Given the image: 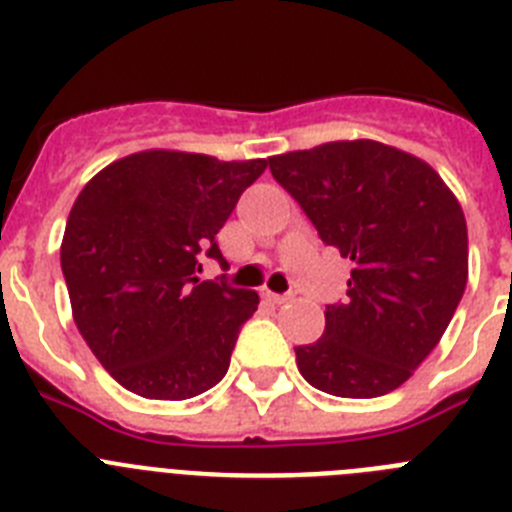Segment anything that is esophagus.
<instances>
[{
  "mask_svg": "<svg viewBox=\"0 0 512 512\" xmlns=\"http://www.w3.org/2000/svg\"><path fill=\"white\" fill-rule=\"evenodd\" d=\"M261 297H266L274 305H284V302L295 300V292H284V295H277V292H271V289H261Z\"/></svg>",
  "mask_w": 512,
  "mask_h": 512,
  "instance_id": "34e87169",
  "label": "esophagus"
}]
</instances>
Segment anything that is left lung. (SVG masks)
Listing matches in <instances>:
<instances>
[{
  "instance_id": "left-lung-1",
  "label": "left lung",
  "mask_w": 512,
  "mask_h": 512,
  "mask_svg": "<svg viewBox=\"0 0 512 512\" xmlns=\"http://www.w3.org/2000/svg\"><path fill=\"white\" fill-rule=\"evenodd\" d=\"M320 241L351 259L346 300L320 341L297 346L328 395L379 397L408 382L449 328L469 271L467 220L431 166L377 140H336L269 158Z\"/></svg>"
}]
</instances>
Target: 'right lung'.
Instances as JSON below:
<instances>
[{
	"mask_svg": "<svg viewBox=\"0 0 512 512\" xmlns=\"http://www.w3.org/2000/svg\"><path fill=\"white\" fill-rule=\"evenodd\" d=\"M266 158L140 151L99 171L71 207L61 269L74 323L112 379L148 400H189L225 377L253 289L200 282L202 251Z\"/></svg>",
	"mask_w": 512,
	"mask_h": 512,
	"instance_id": "1",
	"label": "right lung"
}]
</instances>
